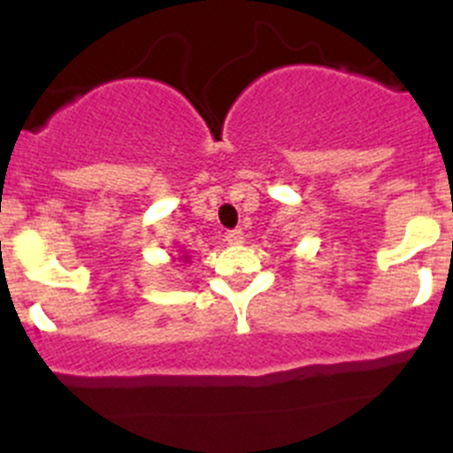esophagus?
<instances>
[{"instance_id":"esophagus-1","label":"esophagus","mask_w":453,"mask_h":453,"mask_svg":"<svg viewBox=\"0 0 453 453\" xmlns=\"http://www.w3.org/2000/svg\"><path fill=\"white\" fill-rule=\"evenodd\" d=\"M226 241L230 245H241L243 243V230H230L226 234Z\"/></svg>"}]
</instances>
